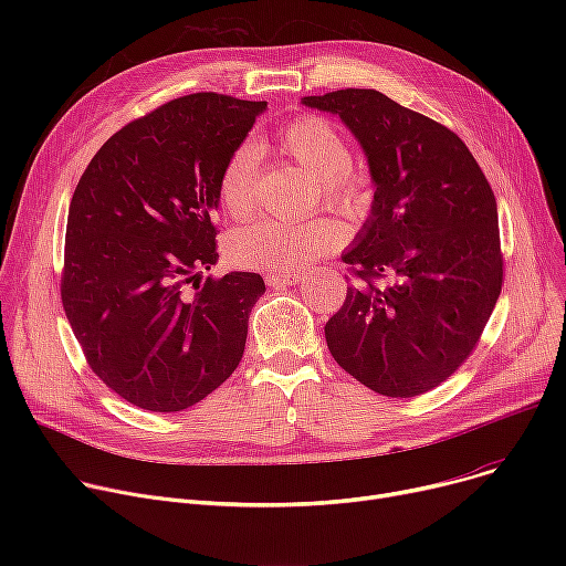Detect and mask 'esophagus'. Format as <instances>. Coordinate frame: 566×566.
Instances as JSON below:
<instances>
[{
  "label": "esophagus",
  "instance_id": "esophagus-1",
  "mask_svg": "<svg viewBox=\"0 0 566 566\" xmlns=\"http://www.w3.org/2000/svg\"><path fill=\"white\" fill-rule=\"evenodd\" d=\"M301 280V273H271L265 275V282L271 286H289Z\"/></svg>",
  "mask_w": 566,
  "mask_h": 566
}]
</instances>
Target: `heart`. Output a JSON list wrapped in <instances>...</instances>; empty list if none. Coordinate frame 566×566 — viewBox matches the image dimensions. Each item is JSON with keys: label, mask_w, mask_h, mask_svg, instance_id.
<instances>
[{"label": "heart", "mask_w": 566, "mask_h": 566, "mask_svg": "<svg viewBox=\"0 0 566 566\" xmlns=\"http://www.w3.org/2000/svg\"><path fill=\"white\" fill-rule=\"evenodd\" d=\"M280 148L321 184L323 199L339 211H355L367 199V176L350 167L346 137L328 118L305 114L280 130ZM218 195L231 218H250L259 203V151L241 144L229 156L218 184ZM344 231L331 218L284 222L263 218L235 229L229 238V256L245 268L271 273H295L325 252L342 245Z\"/></svg>", "instance_id": "1"}]
</instances>
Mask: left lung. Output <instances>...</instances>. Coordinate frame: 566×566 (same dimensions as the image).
<instances>
[{"label": "left lung", "instance_id": "8db88e82", "mask_svg": "<svg viewBox=\"0 0 566 566\" xmlns=\"http://www.w3.org/2000/svg\"><path fill=\"white\" fill-rule=\"evenodd\" d=\"M358 139L371 211L342 254L363 284L325 323L337 365L385 397H418L478 346L502 289L497 203L468 146L376 88L305 96ZM376 276H392L382 290Z\"/></svg>", "mask_w": 566, "mask_h": 566}]
</instances>
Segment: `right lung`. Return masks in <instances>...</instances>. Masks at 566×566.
Wrapping results in <instances>:
<instances>
[{"mask_svg":"<svg viewBox=\"0 0 566 566\" xmlns=\"http://www.w3.org/2000/svg\"><path fill=\"white\" fill-rule=\"evenodd\" d=\"M265 101L176 98L114 133L69 208L62 303L94 374L137 408L199 403L243 358L256 273L218 263V184Z\"/></svg>","mask_w":566,"mask_h":566,"instance_id":"1","label":"right lung"}]
</instances>
